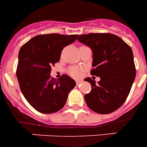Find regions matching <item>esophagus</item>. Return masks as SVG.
Returning <instances> with one entry per match:
<instances>
[{"label": "esophagus", "instance_id": "34e87169", "mask_svg": "<svg viewBox=\"0 0 147 147\" xmlns=\"http://www.w3.org/2000/svg\"><path fill=\"white\" fill-rule=\"evenodd\" d=\"M82 82V80H76V84L77 85H79L80 84H81Z\"/></svg>", "mask_w": 147, "mask_h": 147}]
</instances>
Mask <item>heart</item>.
<instances>
[{
	"label": "heart",
	"mask_w": 147,
	"mask_h": 147,
	"mask_svg": "<svg viewBox=\"0 0 147 147\" xmlns=\"http://www.w3.org/2000/svg\"><path fill=\"white\" fill-rule=\"evenodd\" d=\"M84 69L82 67H72L69 69V75L72 77L75 78H79L82 76V72Z\"/></svg>",
	"instance_id": "obj_1"
}]
</instances>
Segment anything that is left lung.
I'll return each mask as SVG.
<instances>
[{
  "label": "left lung",
  "mask_w": 147,
  "mask_h": 147,
  "mask_svg": "<svg viewBox=\"0 0 147 147\" xmlns=\"http://www.w3.org/2000/svg\"><path fill=\"white\" fill-rule=\"evenodd\" d=\"M78 40L91 48L94 68L90 74L100 78L97 84L91 78L85 79L92 87L85 95V102L100 114L113 113L124 103L136 77L131 48L110 33L78 35Z\"/></svg>",
  "instance_id": "1"
}]
</instances>
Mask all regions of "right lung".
Segmentation results:
<instances>
[{"label":"right lung","mask_w":147,"mask_h":147,"mask_svg":"<svg viewBox=\"0 0 147 147\" xmlns=\"http://www.w3.org/2000/svg\"><path fill=\"white\" fill-rule=\"evenodd\" d=\"M78 35H37L24 44L18 53L16 76L20 89L28 103L42 113L62 109L76 82L67 75L57 80L50 77L52 66L59 61L64 47Z\"/></svg>","instance_id":"1"}]
</instances>
